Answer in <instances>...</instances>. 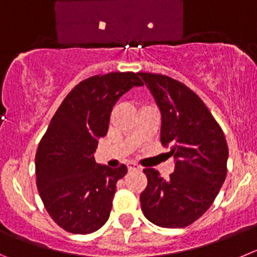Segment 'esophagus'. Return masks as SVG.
<instances>
[{
	"label": "esophagus",
	"mask_w": 257,
	"mask_h": 257,
	"mask_svg": "<svg viewBox=\"0 0 257 257\" xmlns=\"http://www.w3.org/2000/svg\"><path fill=\"white\" fill-rule=\"evenodd\" d=\"M126 166H128L129 170H141V166L136 163H128Z\"/></svg>",
	"instance_id": "esophagus-1"
}]
</instances>
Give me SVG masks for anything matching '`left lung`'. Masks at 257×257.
I'll return each mask as SVG.
<instances>
[{"mask_svg":"<svg viewBox=\"0 0 257 257\" xmlns=\"http://www.w3.org/2000/svg\"><path fill=\"white\" fill-rule=\"evenodd\" d=\"M138 75L160 110V140L170 146L175 164L168 180L155 169L143 170L147 187L141 207L155 225L184 228L207 211L225 180V137L206 105L183 83L161 74Z\"/></svg>","mask_w":257,"mask_h":257,"instance_id":"left-lung-1","label":"left lung"}]
</instances>
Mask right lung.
Here are the masks:
<instances>
[{
  "label": "right lung",
  "instance_id": "obj_1",
  "mask_svg": "<svg viewBox=\"0 0 257 257\" xmlns=\"http://www.w3.org/2000/svg\"><path fill=\"white\" fill-rule=\"evenodd\" d=\"M141 85L132 71L94 75L75 85L51 119L36 154L37 188L51 218L66 232L89 234L107 221L116 182L128 169L100 165L93 155L115 103Z\"/></svg>",
  "mask_w": 257,
  "mask_h": 257
}]
</instances>
